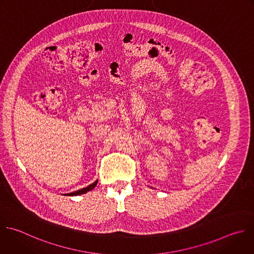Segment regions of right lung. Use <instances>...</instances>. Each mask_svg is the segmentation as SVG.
Masks as SVG:
<instances>
[{"label": "right lung", "mask_w": 254, "mask_h": 254, "mask_svg": "<svg viewBox=\"0 0 254 254\" xmlns=\"http://www.w3.org/2000/svg\"><path fill=\"white\" fill-rule=\"evenodd\" d=\"M97 184H98V181H96L94 184L90 185V186H89V187H87V188H83V189H81V190H76V191H73V192H70V193H66V194H64V195L73 196V195H79V194H83V193H86V192H88V191H90V190H94V189L96 188Z\"/></svg>", "instance_id": "1"}]
</instances>
